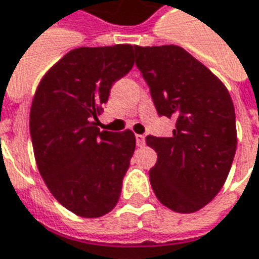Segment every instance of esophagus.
<instances>
[{"instance_id": "esophagus-1", "label": "esophagus", "mask_w": 259, "mask_h": 259, "mask_svg": "<svg viewBox=\"0 0 259 259\" xmlns=\"http://www.w3.org/2000/svg\"><path fill=\"white\" fill-rule=\"evenodd\" d=\"M136 143H137V146H144L146 144V137L144 135H136Z\"/></svg>"}]
</instances>
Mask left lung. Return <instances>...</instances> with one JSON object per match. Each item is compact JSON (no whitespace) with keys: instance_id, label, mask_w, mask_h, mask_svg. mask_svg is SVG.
Returning <instances> with one entry per match:
<instances>
[{"instance_id":"1","label":"left lung","mask_w":259,"mask_h":259,"mask_svg":"<svg viewBox=\"0 0 259 259\" xmlns=\"http://www.w3.org/2000/svg\"><path fill=\"white\" fill-rule=\"evenodd\" d=\"M135 50L157 113L175 120L171 137H146L157 153L150 184L168 209L193 213L218 195L230 172L237 148L234 105L223 82L180 46Z\"/></svg>"}]
</instances>
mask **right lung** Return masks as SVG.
I'll list each match as a JSON object with an SVG mask.
<instances>
[{
	"label": "right lung",
	"instance_id": "add662e5",
	"mask_svg": "<svg viewBox=\"0 0 259 259\" xmlns=\"http://www.w3.org/2000/svg\"><path fill=\"white\" fill-rule=\"evenodd\" d=\"M133 53L132 45L74 49L46 73L32 102L29 129L41 178L81 218L116 206L135 153L132 130L97 127L112 85L135 64Z\"/></svg>",
	"mask_w": 259,
	"mask_h": 259
}]
</instances>
